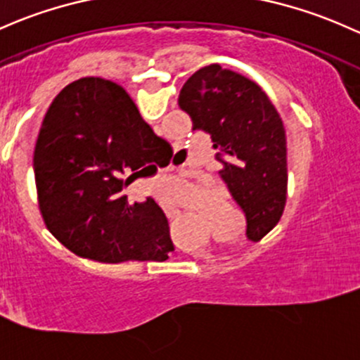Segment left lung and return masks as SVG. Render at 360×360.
<instances>
[{"label": "left lung", "instance_id": "left-lung-1", "mask_svg": "<svg viewBox=\"0 0 360 360\" xmlns=\"http://www.w3.org/2000/svg\"><path fill=\"white\" fill-rule=\"evenodd\" d=\"M179 106L192 118V130L211 137L219 175L245 212L247 237L261 240L287 202V137L276 108L256 82L219 65L184 84Z\"/></svg>", "mask_w": 360, "mask_h": 360}]
</instances>
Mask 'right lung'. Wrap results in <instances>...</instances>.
I'll use <instances>...</instances> for the list:
<instances>
[{
    "label": "right lung",
    "instance_id": "1",
    "mask_svg": "<svg viewBox=\"0 0 360 360\" xmlns=\"http://www.w3.org/2000/svg\"><path fill=\"white\" fill-rule=\"evenodd\" d=\"M169 153L122 86L101 77L68 84L53 99L34 149L48 230L92 261H166L175 247L163 210L150 197L130 204L123 191L156 169L153 162L168 165Z\"/></svg>",
    "mask_w": 360,
    "mask_h": 360
}]
</instances>
